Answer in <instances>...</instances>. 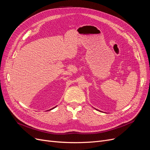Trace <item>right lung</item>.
<instances>
[{
  "label": "right lung",
  "instance_id": "right-lung-1",
  "mask_svg": "<svg viewBox=\"0 0 150 150\" xmlns=\"http://www.w3.org/2000/svg\"><path fill=\"white\" fill-rule=\"evenodd\" d=\"M54 108H56V107H54ZM54 108H52V109H54Z\"/></svg>",
  "mask_w": 150,
  "mask_h": 150
}]
</instances>
